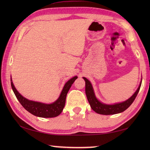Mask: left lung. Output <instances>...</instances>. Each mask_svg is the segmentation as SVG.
I'll return each instance as SVG.
<instances>
[{
	"instance_id": "left-lung-1",
	"label": "left lung",
	"mask_w": 150,
	"mask_h": 150,
	"mask_svg": "<svg viewBox=\"0 0 150 150\" xmlns=\"http://www.w3.org/2000/svg\"><path fill=\"white\" fill-rule=\"evenodd\" d=\"M83 78L85 81V93L86 95H87V100L91 105V107L92 108L93 110L95 112L103 115H116V114L122 112L124 110H126L132 104L134 100H135L136 96L138 95L139 91V88H140L142 81V79L138 88H137L136 92L133 94V95L130 96L128 99H127L125 101H123L122 103H115L112 104V105H108V104H105L100 102L96 97L93 85L90 82V81H88L85 77Z\"/></svg>"
}]
</instances>
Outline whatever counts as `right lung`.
<instances>
[{
  "label": "right lung",
  "mask_w": 150,
  "mask_h": 150,
  "mask_svg": "<svg viewBox=\"0 0 150 150\" xmlns=\"http://www.w3.org/2000/svg\"><path fill=\"white\" fill-rule=\"evenodd\" d=\"M77 79V76H75V77L70 79L67 82H66L62 92H61L59 98L55 102L50 104L43 103L27 99L26 98L24 97L15 88L12 78H11V87L14 95H16L20 103L27 111H28L32 115L38 116V117L54 118L59 116L62 113L65 105L67 94L71 87L72 84Z\"/></svg>",
  "instance_id": "1"
}]
</instances>
